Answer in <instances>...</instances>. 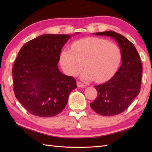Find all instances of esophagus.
Returning a JSON list of instances; mask_svg holds the SVG:
<instances>
[{
  "label": "esophagus",
  "instance_id": "obj_1",
  "mask_svg": "<svg viewBox=\"0 0 152 152\" xmlns=\"http://www.w3.org/2000/svg\"><path fill=\"white\" fill-rule=\"evenodd\" d=\"M77 85L78 87H83L84 86V84H82L81 82H79V81L77 82Z\"/></svg>",
  "mask_w": 152,
  "mask_h": 152
}]
</instances>
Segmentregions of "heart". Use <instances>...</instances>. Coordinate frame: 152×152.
<instances>
[{"mask_svg":"<svg viewBox=\"0 0 152 152\" xmlns=\"http://www.w3.org/2000/svg\"><path fill=\"white\" fill-rule=\"evenodd\" d=\"M71 50L65 49L60 55V65L66 74L75 76L83 68L82 78L103 82L115 73L121 59V49L115 44L98 37H88L77 40Z\"/></svg>","mask_w":152,"mask_h":152,"instance_id":"1","label":"heart"}]
</instances>
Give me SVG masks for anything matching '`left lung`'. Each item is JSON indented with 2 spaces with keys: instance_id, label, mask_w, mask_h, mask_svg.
I'll return each mask as SVG.
<instances>
[{
  "instance_id": "8db88e82",
  "label": "left lung",
  "mask_w": 152,
  "mask_h": 152,
  "mask_svg": "<svg viewBox=\"0 0 152 152\" xmlns=\"http://www.w3.org/2000/svg\"><path fill=\"white\" fill-rule=\"evenodd\" d=\"M113 38L121 48L122 65L111 79L95 86L96 99L90 105L95 112L113 116L126 110L140 93L142 74L141 59L132 42L114 31L93 33Z\"/></svg>"
}]
</instances>
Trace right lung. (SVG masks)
Listing matches in <instances>:
<instances>
[{
	"mask_svg": "<svg viewBox=\"0 0 152 152\" xmlns=\"http://www.w3.org/2000/svg\"><path fill=\"white\" fill-rule=\"evenodd\" d=\"M70 38V35H42L27 42L18 54L12 71L14 93L34 115H56L77 87L74 78L63 74L57 65Z\"/></svg>",
	"mask_w": 152,
	"mask_h": 152,
	"instance_id": "add662e5",
	"label": "right lung"
}]
</instances>
